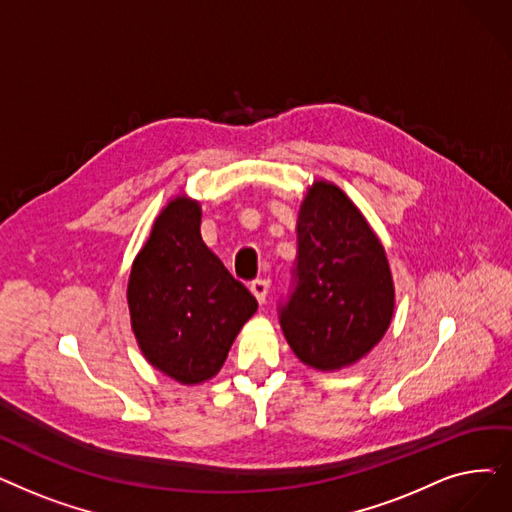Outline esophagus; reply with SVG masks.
Instances as JSON below:
<instances>
[{
	"label": "esophagus",
	"mask_w": 512,
	"mask_h": 512,
	"mask_svg": "<svg viewBox=\"0 0 512 512\" xmlns=\"http://www.w3.org/2000/svg\"><path fill=\"white\" fill-rule=\"evenodd\" d=\"M251 293L255 295V299H257L259 303H265V299H268V293H270V280H265V278L255 280V282L251 284Z\"/></svg>",
	"instance_id": "34e87169"
}]
</instances>
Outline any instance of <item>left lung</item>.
<instances>
[{
    "label": "left lung",
    "instance_id": "obj_1",
    "mask_svg": "<svg viewBox=\"0 0 512 512\" xmlns=\"http://www.w3.org/2000/svg\"><path fill=\"white\" fill-rule=\"evenodd\" d=\"M297 286L280 326L297 358L322 372L353 366L391 324L395 286L383 242L351 198L316 180L297 217Z\"/></svg>",
    "mask_w": 512,
    "mask_h": 512
}]
</instances>
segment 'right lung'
I'll use <instances>...</instances> for the list:
<instances>
[{"mask_svg":"<svg viewBox=\"0 0 512 512\" xmlns=\"http://www.w3.org/2000/svg\"><path fill=\"white\" fill-rule=\"evenodd\" d=\"M201 203L177 194L161 209L131 263L127 305L146 362L182 385L221 370L257 299L209 251Z\"/></svg>","mask_w":512,"mask_h":512,"instance_id":"obj_1","label":"right lung"}]
</instances>
